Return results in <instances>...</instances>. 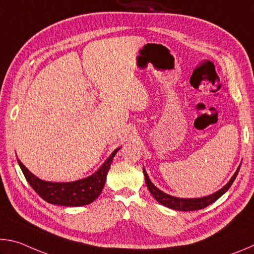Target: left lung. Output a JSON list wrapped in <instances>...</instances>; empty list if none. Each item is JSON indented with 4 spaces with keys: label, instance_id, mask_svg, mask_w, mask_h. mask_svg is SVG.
Instances as JSON below:
<instances>
[{
    "label": "left lung",
    "instance_id": "1",
    "mask_svg": "<svg viewBox=\"0 0 254 254\" xmlns=\"http://www.w3.org/2000/svg\"><path fill=\"white\" fill-rule=\"evenodd\" d=\"M240 167L238 168V170L235 171L233 177L230 179V182L227 183L224 187L220 189L218 191L214 192L212 195L200 197V198H178V197L170 196L168 194H166V192L161 191L160 189H158L156 186H154V185L151 183V180L149 179V176L147 174V171L144 170V168H143V175H144L145 184H147L149 191L151 192L153 198L156 199L158 203H160L161 205L166 206V207H169L171 209L189 212V210H198L201 208H205L206 206L213 204L214 201L220 198L223 194H225V192L229 190V188L232 186V184H233L236 176H238Z\"/></svg>",
    "mask_w": 254,
    "mask_h": 254
}]
</instances>
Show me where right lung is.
Segmentation results:
<instances>
[{"label":"right lung","instance_id":"right-lung-1","mask_svg":"<svg viewBox=\"0 0 254 254\" xmlns=\"http://www.w3.org/2000/svg\"><path fill=\"white\" fill-rule=\"evenodd\" d=\"M119 150L120 148L111 153V156L106 159V161L95 174L87 178L71 183L45 182L30 173L19 159L18 162L27 182L42 199L50 204L77 207V206L91 204L100 196L102 189L104 187L107 173L111 168V163Z\"/></svg>","mask_w":254,"mask_h":254}]
</instances>
